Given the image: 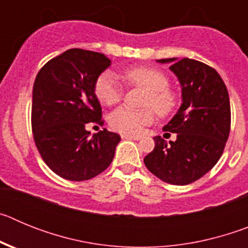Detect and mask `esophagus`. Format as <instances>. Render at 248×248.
<instances>
[{
	"label": "esophagus",
	"mask_w": 248,
	"mask_h": 248,
	"mask_svg": "<svg viewBox=\"0 0 248 248\" xmlns=\"http://www.w3.org/2000/svg\"><path fill=\"white\" fill-rule=\"evenodd\" d=\"M122 139H130V140H139V135H131V134H122Z\"/></svg>",
	"instance_id": "34e87169"
}]
</instances>
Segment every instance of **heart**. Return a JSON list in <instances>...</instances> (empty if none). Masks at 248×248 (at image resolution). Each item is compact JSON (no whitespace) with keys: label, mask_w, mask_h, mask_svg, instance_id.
Wrapping results in <instances>:
<instances>
[{"label":"heart","mask_w":248,"mask_h":248,"mask_svg":"<svg viewBox=\"0 0 248 248\" xmlns=\"http://www.w3.org/2000/svg\"><path fill=\"white\" fill-rule=\"evenodd\" d=\"M124 79L128 84L140 87L146 91L144 109H130L120 107L111 111L109 124L114 130L124 134H138L144 126L154 122V111L160 117L174 113L179 105V95L169 88V78L164 72L153 67H134L124 72ZM94 94L102 104L114 105L123 97V87L111 72H103L94 83ZM151 108H153L151 109Z\"/></svg>","instance_id":"1"}]
</instances>
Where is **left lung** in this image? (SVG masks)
Listing matches in <instances>:
<instances>
[{
    "label": "left lung",
    "instance_id": "8db88e82",
    "mask_svg": "<svg viewBox=\"0 0 248 248\" xmlns=\"http://www.w3.org/2000/svg\"><path fill=\"white\" fill-rule=\"evenodd\" d=\"M171 63L183 91V104L164 131L176 133L169 141L155 137V148L144 157L150 172L171 185H187L209 172L223 153L231 128L226 85L214 68L190 58L159 59Z\"/></svg>",
    "mask_w": 248,
    "mask_h": 248
}]
</instances>
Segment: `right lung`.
<instances>
[{"label":"right lung","mask_w":248,"mask_h":248,"mask_svg":"<svg viewBox=\"0 0 248 248\" xmlns=\"http://www.w3.org/2000/svg\"><path fill=\"white\" fill-rule=\"evenodd\" d=\"M110 65L103 53L72 48L38 72L32 95V133L48 168L65 180L84 181L110 165L120 141L103 129L91 137L88 123L103 124L94 83Z\"/></svg>","instance_id":"1"}]
</instances>
